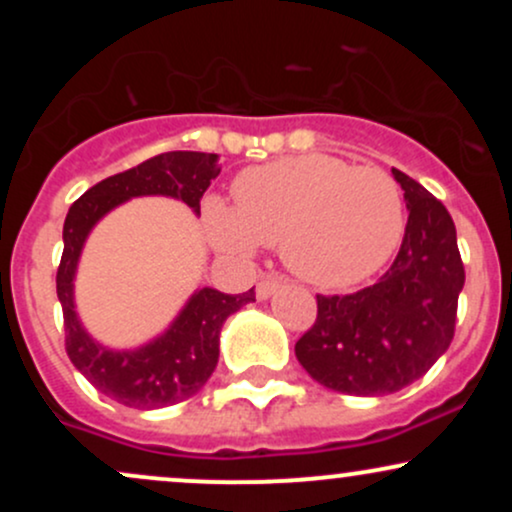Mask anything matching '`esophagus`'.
I'll return each mask as SVG.
<instances>
[{
	"instance_id": "esophagus-1",
	"label": "esophagus",
	"mask_w": 512,
	"mask_h": 512,
	"mask_svg": "<svg viewBox=\"0 0 512 512\" xmlns=\"http://www.w3.org/2000/svg\"><path fill=\"white\" fill-rule=\"evenodd\" d=\"M281 286H284V279H281V276H276V274L262 276L260 284H257V289H255L257 301H267V298H272L274 293L281 289Z\"/></svg>"
}]
</instances>
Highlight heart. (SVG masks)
<instances>
[{"instance_id":"1","label":"heart","mask_w":512,"mask_h":512,"mask_svg":"<svg viewBox=\"0 0 512 512\" xmlns=\"http://www.w3.org/2000/svg\"><path fill=\"white\" fill-rule=\"evenodd\" d=\"M236 207L204 202L214 248L248 260L260 245H279L286 267L320 289H346L395 255L404 236L397 182L380 168L305 154L245 168L233 180Z\"/></svg>"}]
</instances>
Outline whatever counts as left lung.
Masks as SVG:
<instances>
[{
    "mask_svg": "<svg viewBox=\"0 0 512 512\" xmlns=\"http://www.w3.org/2000/svg\"><path fill=\"white\" fill-rule=\"evenodd\" d=\"M407 202L402 248L387 272L349 296H317V320L296 342L320 385L383 397L419 380L455 334L464 267L455 223L424 185L392 168Z\"/></svg>",
    "mask_w": 512,
    "mask_h": 512,
    "instance_id": "8db88e82",
    "label": "left lung"
}]
</instances>
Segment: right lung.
<instances>
[{
    "instance_id": "add662e5",
    "label": "right lung",
    "mask_w": 512,
    "mask_h": 512,
    "mask_svg": "<svg viewBox=\"0 0 512 512\" xmlns=\"http://www.w3.org/2000/svg\"><path fill=\"white\" fill-rule=\"evenodd\" d=\"M219 173L216 154L168 151L93 185L69 207L64 219L57 298L64 313L67 354L101 395L125 407L161 409L197 395L219 363L223 322L255 301V289L221 293L202 286L187 298L175 320L158 337L132 349H113L93 339L76 313L74 279L86 238L105 214L134 197L180 199L199 216V199Z\"/></svg>"
}]
</instances>
